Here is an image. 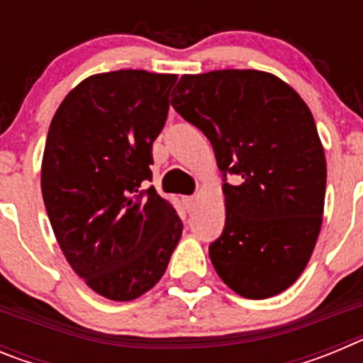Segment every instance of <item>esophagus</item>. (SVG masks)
I'll list each match as a JSON object with an SVG mask.
<instances>
[{"instance_id": "1", "label": "esophagus", "mask_w": 363, "mask_h": 363, "mask_svg": "<svg viewBox=\"0 0 363 363\" xmlns=\"http://www.w3.org/2000/svg\"><path fill=\"white\" fill-rule=\"evenodd\" d=\"M196 201H198L196 196H185L184 198V203H185V207H187V211H192V207L196 205Z\"/></svg>"}]
</instances>
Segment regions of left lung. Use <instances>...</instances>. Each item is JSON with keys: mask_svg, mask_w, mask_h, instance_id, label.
I'll list each match as a JSON object with an SVG mask.
<instances>
[{"mask_svg": "<svg viewBox=\"0 0 363 363\" xmlns=\"http://www.w3.org/2000/svg\"><path fill=\"white\" fill-rule=\"evenodd\" d=\"M172 107L209 138L223 184L225 229L209 247L218 277L251 300L289 289L309 264L323 220L325 152L309 107L264 70L184 74Z\"/></svg>", "mask_w": 363, "mask_h": 363, "instance_id": "1", "label": "left lung"}]
</instances>
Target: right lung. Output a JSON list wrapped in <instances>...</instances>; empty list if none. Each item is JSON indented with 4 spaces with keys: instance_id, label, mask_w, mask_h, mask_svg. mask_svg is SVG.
Returning <instances> with one entry per match:
<instances>
[{
    "instance_id": "obj_1",
    "label": "right lung",
    "mask_w": 363,
    "mask_h": 363,
    "mask_svg": "<svg viewBox=\"0 0 363 363\" xmlns=\"http://www.w3.org/2000/svg\"><path fill=\"white\" fill-rule=\"evenodd\" d=\"M178 74H92L50 121L41 192L54 236L74 272L99 296L130 301L162 280L182 220L154 187L152 143Z\"/></svg>"
}]
</instances>
